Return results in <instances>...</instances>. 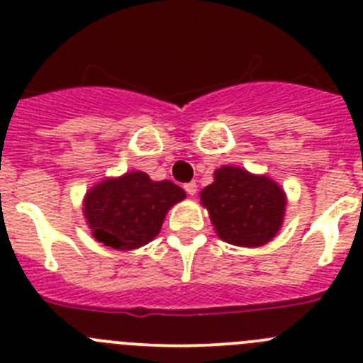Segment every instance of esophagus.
<instances>
[{"instance_id":"34e87169","label":"esophagus","mask_w":363,"mask_h":363,"mask_svg":"<svg viewBox=\"0 0 363 363\" xmlns=\"http://www.w3.org/2000/svg\"><path fill=\"white\" fill-rule=\"evenodd\" d=\"M184 189L189 196H195L196 195V182H188V184L184 186Z\"/></svg>"}]
</instances>
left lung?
Masks as SVG:
<instances>
[{
	"mask_svg": "<svg viewBox=\"0 0 363 363\" xmlns=\"http://www.w3.org/2000/svg\"><path fill=\"white\" fill-rule=\"evenodd\" d=\"M200 200L219 239L242 247L272 240L286 207V195L276 181L230 164L214 172V182L202 189Z\"/></svg>",
	"mask_w": 363,
	"mask_h": 363,
	"instance_id": "8db88e82",
	"label": "left lung"
}]
</instances>
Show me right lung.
<instances>
[{
    "mask_svg": "<svg viewBox=\"0 0 363 363\" xmlns=\"http://www.w3.org/2000/svg\"><path fill=\"white\" fill-rule=\"evenodd\" d=\"M186 199L181 186L152 181L144 172L105 179L84 199V216L98 242L119 251L137 250L160 233L168 208Z\"/></svg>",
    "mask_w": 363,
    "mask_h": 363,
    "instance_id": "right-lung-1",
    "label": "right lung"
}]
</instances>
